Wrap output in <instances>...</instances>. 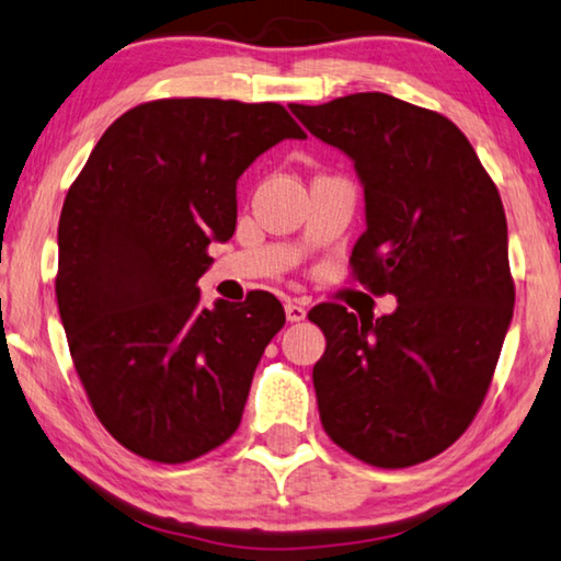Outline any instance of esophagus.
<instances>
[{"label":"esophagus","instance_id":"esophagus-1","mask_svg":"<svg viewBox=\"0 0 561 561\" xmlns=\"http://www.w3.org/2000/svg\"><path fill=\"white\" fill-rule=\"evenodd\" d=\"M284 312H287V320H289V322H302L305 317H307V309H305L302 305L291 302V299H289L287 305H284Z\"/></svg>","mask_w":561,"mask_h":561}]
</instances>
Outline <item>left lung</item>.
Segmentation results:
<instances>
[{
  "label": "left lung",
  "mask_w": 561,
  "mask_h": 561,
  "mask_svg": "<svg viewBox=\"0 0 561 561\" xmlns=\"http://www.w3.org/2000/svg\"><path fill=\"white\" fill-rule=\"evenodd\" d=\"M289 107L355 161L367 229L353 277L398 299L375 320L337 302L309 312L328 340L312 370L320 421L365 463H423L479 413L514 314L496 183L463 133L428 107L386 93Z\"/></svg>",
  "instance_id": "8db88e82"
}]
</instances>
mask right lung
<instances>
[{
    "label": "right lung",
    "mask_w": 561,
    "mask_h": 561,
    "mask_svg": "<svg viewBox=\"0 0 561 561\" xmlns=\"http://www.w3.org/2000/svg\"><path fill=\"white\" fill-rule=\"evenodd\" d=\"M284 138L279 103L163 98L103 133L67 191L55 295L105 431L133 454L186 463L239 428L264 347L284 328L270 291L201 305L211 241L237 229V181Z\"/></svg>",
    "instance_id": "obj_1"
}]
</instances>
